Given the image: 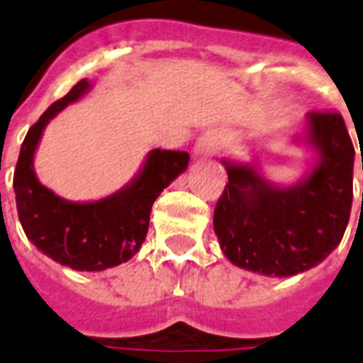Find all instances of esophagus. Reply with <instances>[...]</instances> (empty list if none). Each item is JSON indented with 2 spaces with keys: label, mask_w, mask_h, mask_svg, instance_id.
<instances>
[{
  "label": "esophagus",
  "mask_w": 363,
  "mask_h": 363,
  "mask_svg": "<svg viewBox=\"0 0 363 363\" xmlns=\"http://www.w3.org/2000/svg\"><path fill=\"white\" fill-rule=\"evenodd\" d=\"M220 132L218 130H208L204 132L195 143V155L199 157H212L220 150Z\"/></svg>",
  "instance_id": "34e87169"
}]
</instances>
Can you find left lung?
I'll use <instances>...</instances> for the list:
<instances>
[{
    "instance_id": "left-lung-1",
    "label": "left lung",
    "mask_w": 363,
    "mask_h": 363,
    "mask_svg": "<svg viewBox=\"0 0 363 363\" xmlns=\"http://www.w3.org/2000/svg\"><path fill=\"white\" fill-rule=\"evenodd\" d=\"M296 140L316 157L313 168L286 187L263 178L255 162L223 159L229 184L216 204L213 231L233 265L294 277L322 263L341 242L352 208L354 145L347 125L335 111H311L305 134Z\"/></svg>"
}]
</instances>
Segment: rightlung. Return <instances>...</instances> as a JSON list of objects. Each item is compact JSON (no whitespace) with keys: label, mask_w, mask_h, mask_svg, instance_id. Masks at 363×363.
Instances as JSON below:
<instances>
[{"label":"right lung","mask_w":363,"mask_h":363,"mask_svg":"<svg viewBox=\"0 0 363 363\" xmlns=\"http://www.w3.org/2000/svg\"><path fill=\"white\" fill-rule=\"evenodd\" d=\"M91 91L81 79L28 130L13 187L18 220L30 242L50 259L75 271H106L126 263L142 248L155 199L187 170V151L151 150L134 178L100 201L74 202L45 187L33 170V155L45 126L62 109Z\"/></svg>","instance_id":"1"}]
</instances>
